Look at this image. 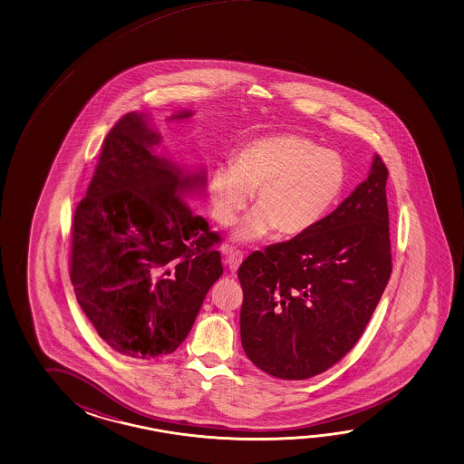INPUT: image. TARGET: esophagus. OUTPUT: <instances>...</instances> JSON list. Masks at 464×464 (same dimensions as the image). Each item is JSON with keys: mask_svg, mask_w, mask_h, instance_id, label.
I'll return each instance as SVG.
<instances>
[{"mask_svg": "<svg viewBox=\"0 0 464 464\" xmlns=\"http://www.w3.org/2000/svg\"><path fill=\"white\" fill-rule=\"evenodd\" d=\"M222 253L226 255V262H227L228 270H238L240 263L244 262V253L234 250L232 246H224Z\"/></svg>", "mask_w": 464, "mask_h": 464, "instance_id": "1", "label": "esophagus"}]
</instances>
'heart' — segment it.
<instances>
[{
	"label": "heart",
	"mask_w": 464,
	"mask_h": 464,
	"mask_svg": "<svg viewBox=\"0 0 464 464\" xmlns=\"http://www.w3.org/2000/svg\"><path fill=\"white\" fill-rule=\"evenodd\" d=\"M343 183L345 165L337 152L303 135H265L244 143L232 167L212 169V218L232 226L253 193L256 209L237 232L238 240L262 238L273 228L279 236H301L329 211Z\"/></svg>",
	"instance_id": "1"
}]
</instances>
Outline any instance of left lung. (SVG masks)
<instances>
[{"instance_id":"left-lung-1","label":"left lung","mask_w":464,"mask_h":464,"mask_svg":"<svg viewBox=\"0 0 464 464\" xmlns=\"http://www.w3.org/2000/svg\"><path fill=\"white\" fill-rule=\"evenodd\" d=\"M388 175L376 155L368 178L335 211L240 265V337L255 366L307 380L356 345L392 271Z\"/></svg>"}]
</instances>
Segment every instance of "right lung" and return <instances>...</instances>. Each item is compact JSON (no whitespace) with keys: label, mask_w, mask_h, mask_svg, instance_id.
Segmentation results:
<instances>
[{"label":"right lung","mask_w":464,"mask_h":464,"mask_svg":"<svg viewBox=\"0 0 464 464\" xmlns=\"http://www.w3.org/2000/svg\"><path fill=\"white\" fill-rule=\"evenodd\" d=\"M159 142L147 114L119 119L72 224L76 301L111 348L142 360L183 343L222 275L219 234L186 199L206 175H185Z\"/></svg>","instance_id":"1"}]
</instances>
